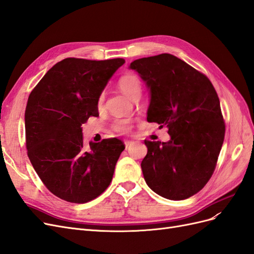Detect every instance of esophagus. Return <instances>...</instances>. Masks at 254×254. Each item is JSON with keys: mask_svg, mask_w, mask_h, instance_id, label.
Masks as SVG:
<instances>
[{"mask_svg": "<svg viewBox=\"0 0 254 254\" xmlns=\"http://www.w3.org/2000/svg\"><path fill=\"white\" fill-rule=\"evenodd\" d=\"M132 144H133V142H132V141H126V142H125V147H126V149H127V148H129L130 146H131Z\"/></svg>", "mask_w": 254, "mask_h": 254, "instance_id": "34e87169", "label": "esophagus"}]
</instances>
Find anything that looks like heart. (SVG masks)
Listing matches in <instances>:
<instances>
[{"label":"heart","mask_w":254,"mask_h":254,"mask_svg":"<svg viewBox=\"0 0 254 254\" xmlns=\"http://www.w3.org/2000/svg\"><path fill=\"white\" fill-rule=\"evenodd\" d=\"M119 87L123 93L131 99L140 96L142 93V83L140 78L135 74L128 73L123 75L119 80ZM104 102V95H101L98 99L99 105ZM131 122L126 119H118L113 122L112 128L119 133H127L131 129Z\"/></svg>","instance_id":"1"}]
</instances>
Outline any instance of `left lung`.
Masks as SVG:
<instances>
[{
    "label": "left lung",
    "mask_w": 254,
    "mask_h": 254,
    "mask_svg": "<svg viewBox=\"0 0 254 254\" xmlns=\"http://www.w3.org/2000/svg\"><path fill=\"white\" fill-rule=\"evenodd\" d=\"M150 93L147 121L166 126L168 142L146 141L141 167L147 186L171 200H183L212 177L225 139V122L212 82L171 54L132 61Z\"/></svg>",
    "instance_id": "1"
}]
</instances>
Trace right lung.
Masks as SVG:
<instances>
[{"label":"right lung","instance_id":"add662e5","mask_svg":"<svg viewBox=\"0 0 254 254\" xmlns=\"http://www.w3.org/2000/svg\"><path fill=\"white\" fill-rule=\"evenodd\" d=\"M123 58H65L47 72L30 92L25 110L27 155L36 173L55 196L86 203L109 187L125 149L117 137L90 142L81 125L98 115V99Z\"/></svg>","mask_w":254,"mask_h":254}]
</instances>
